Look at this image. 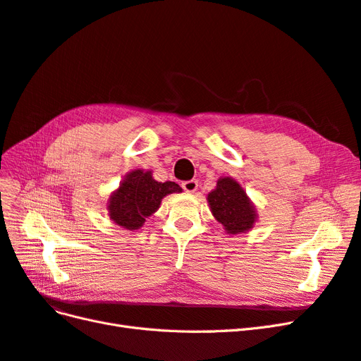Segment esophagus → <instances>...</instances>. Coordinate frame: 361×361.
<instances>
[{
    "label": "esophagus",
    "mask_w": 361,
    "mask_h": 361,
    "mask_svg": "<svg viewBox=\"0 0 361 361\" xmlns=\"http://www.w3.org/2000/svg\"><path fill=\"white\" fill-rule=\"evenodd\" d=\"M182 188L187 191V192H194L195 190L199 188V182L195 179H191V180H185L182 182Z\"/></svg>",
    "instance_id": "1"
}]
</instances>
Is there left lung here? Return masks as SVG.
<instances>
[{
  "instance_id": "left-lung-1",
  "label": "left lung",
  "mask_w": 361,
  "mask_h": 361,
  "mask_svg": "<svg viewBox=\"0 0 361 361\" xmlns=\"http://www.w3.org/2000/svg\"><path fill=\"white\" fill-rule=\"evenodd\" d=\"M211 211L221 223L227 233H244L253 227L256 211L248 200L247 194L232 178H221L216 182V188L207 195Z\"/></svg>"
}]
</instances>
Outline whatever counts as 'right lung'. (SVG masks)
Listing matches in <instances>:
<instances>
[{"mask_svg":"<svg viewBox=\"0 0 361 361\" xmlns=\"http://www.w3.org/2000/svg\"><path fill=\"white\" fill-rule=\"evenodd\" d=\"M176 182H158L150 171L134 170L120 183L118 190L111 195L108 212L111 220L128 231L143 226L146 218L154 214L162 197L171 192H180Z\"/></svg>","mask_w":361,"mask_h":361,"instance_id":"right-lung-1","label":"right lung"}]
</instances>
